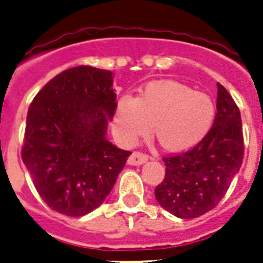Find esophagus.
<instances>
[{
	"label": "esophagus",
	"instance_id": "obj_1",
	"mask_svg": "<svg viewBox=\"0 0 263 263\" xmlns=\"http://www.w3.org/2000/svg\"><path fill=\"white\" fill-rule=\"evenodd\" d=\"M149 158L148 155L141 152H134L128 158V165H141L146 162Z\"/></svg>",
	"mask_w": 263,
	"mask_h": 263
}]
</instances>
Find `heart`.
Segmentation results:
<instances>
[{"label":"heart","instance_id":"heart-1","mask_svg":"<svg viewBox=\"0 0 263 263\" xmlns=\"http://www.w3.org/2000/svg\"><path fill=\"white\" fill-rule=\"evenodd\" d=\"M211 97L174 81H153L136 98L123 97L115 107L112 129L123 145L132 146L155 124V136L167 151H187L205 137L214 124Z\"/></svg>","mask_w":263,"mask_h":263}]
</instances>
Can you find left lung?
Instances as JSON below:
<instances>
[{
  "label": "left lung",
  "mask_w": 263,
  "mask_h": 263,
  "mask_svg": "<svg viewBox=\"0 0 263 263\" xmlns=\"http://www.w3.org/2000/svg\"><path fill=\"white\" fill-rule=\"evenodd\" d=\"M216 108L214 124L199 144L162 158L166 170L164 181L155 189L156 199L181 219H195L216 207L242 164L240 110L220 84Z\"/></svg>",
  "instance_id": "8db88e82"
}]
</instances>
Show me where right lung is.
<instances>
[{"mask_svg": "<svg viewBox=\"0 0 263 263\" xmlns=\"http://www.w3.org/2000/svg\"><path fill=\"white\" fill-rule=\"evenodd\" d=\"M115 99L110 70L80 65L53 77L28 107L21 156L53 211L84 216L114 187L131 155L106 139Z\"/></svg>", "mask_w": 263, "mask_h": 263, "instance_id": "add662e5", "label": "right lung"}]
</instances>
